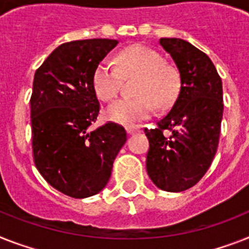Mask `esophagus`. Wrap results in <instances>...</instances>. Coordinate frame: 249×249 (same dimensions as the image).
<instances>
[{
    "label": "esophagus",
    "instance_id": "34e87169",
    "mask_svg": "<svg viewBox=\"0 0 249 249\" xmlns=\"http://www.w3.org/2000/svg\"><path fill=\"white\" fill-rule=\"evenodd\" d=\"M126 131L128 135H132V133H135V132H139L140 128L139 127H135V126H127Z\"/></svg>",
    "mask_w": 249,
    "mask_h": 249
}]
</instances>
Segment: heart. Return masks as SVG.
<instances>
[{
    "instance_id": "b5f03b06",
    "label": "heart",
    "mask_w": 249,
    "mask_h": 249,
    "mask_svg": "<svg viewBox=\"0 0 249 249\" xmlns=\"http://www.w3.org/2000/svg\"><path fill=\"white\" fill-rule=\"evenodd\" d=\"M118 67L106 59L99 63L94 73V89L104 102L118 95L124 77L140 76L136 98L117 100L107 109V117L121 124L132 126L149 118L155 104L166 108L172 104L178 91L176 70L163 63L159 53L146 46H129L117 55Z\"/></svg>"
}]
</instances>
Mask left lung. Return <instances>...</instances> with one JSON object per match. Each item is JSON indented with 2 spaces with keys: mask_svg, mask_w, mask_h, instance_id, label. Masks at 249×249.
<instances>
[{
  "mask_svg": "<svg viewBox=\"0 0 249 249\" xmlns=\"http://www.w3.org/2000/svg\"><path fill=\"white\" fill-rule=\"evenodd\" d=\"M179 71V92L170 110L149 139L146 170L153 183L168 192H182L210 168L219 145L223 120V84L209 55L179 38H161Z\"/></svg>",
  "mask_w": 249,
  "mask_h": 249,
  "instance_id": "obj_1",
  "label": "left lung"
}]
</instances>
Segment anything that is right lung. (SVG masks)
I'll use <instances>...</instances> for the list:
<instances>
[{"instance_id": "right-lung-1", "label": "right lung", "mask_w": 249, "mask_h": 249, "mask_svg": "<svg viewBox=\"0 0 249 249\" xmlns=\"http://www.w3.org/2000/svg\"><path fill=\"white\" fill-rule=\"evenodd\" d=\"M118 44L116 39L63 43L36 71L30 98L33 157L53 188L73 198L99 194L124 145L122 126L108 122L90 131L99 114L94 73Z\"/></svg>"}]
</instances>
